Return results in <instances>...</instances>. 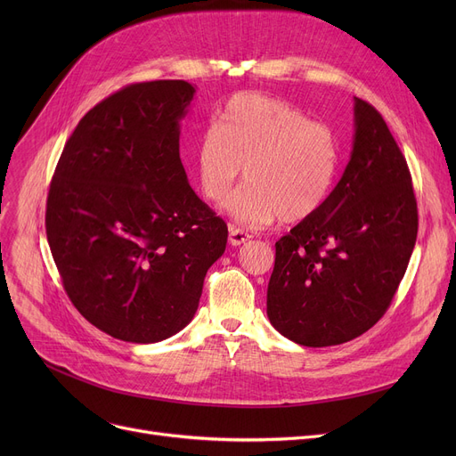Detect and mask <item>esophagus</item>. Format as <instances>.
Masks as SVG:
<instances>
[{"label":"esophagus","mask_w":456,"mask_h":456,"mask_svg":"<svg viewBox=\"0 0 456 456\" xmlns=\"http://www.w3.org/2000/svg\"><path fill=\"white\" fill-rule=\"evenodd\" d=\"M251 238V234L244 229H238V227H229V244L231 246H240L246 244Z\"/></svg>","instance_id":"obj_1"}]
</instances>
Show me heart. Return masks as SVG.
<instances>
[{
	"instance_id": "1",
	"label": "heart",
	"mask_w": 456,
	"mask_h": 456,
	"mask_svg": "<svg viewBox=\"0 0 456 456\" xmlns=\"http://www.w3.org/2000/svg\"><path fill=\"white\" fill-rule=\"evenodd\" d=\"M242 166L246 181L224 205L232 220L248 227L277 218L305 222L322 210L337 183L338 140L329 126L289 102L240 92L196 142L201 196L224 201Z\"/></svg>"
}]
</instances>
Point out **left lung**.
Listing matches in <instances>:
<instances>
[{
  "label": "left lung",
  "instance_id": "obj_1",
  "mask_svg": "<svg viewBox=\"0 0 456 456\" xmlns=\"http://www.w3.org/2000/svg\"><path fill=\"white\" fill-rule=\"evenodd\" d=\"M418 236L409 166L382 116L354 98L353 151L313 218L275 244L268 318L306 347L349 342L388 310Z\"/></svg>",
  "mask_w": 456,
  "mask_h": 456
}]
</instances>
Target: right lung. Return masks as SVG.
Masks as SVG:
<instances>
[{
  "mask_svg": "<svg viewBox=\"0 0 456 456\" xmlns=\"http://www.w3.org/2000/svg\"><path fill=\"white\" fill-rule=\"evenodd\" d=\"M196 88L134 83L90 109L50 184L45 234L64 290L112 338L153 344L194 318L227 225L191 190L179 157Z\"/></svg>",
  "mask_w": 456,
  "mask_h": 456,
  "instance_id": "1",
  "label": "right lung"
}]
</instances>
